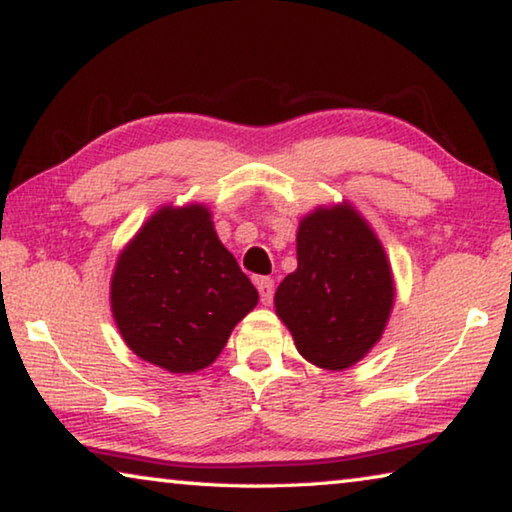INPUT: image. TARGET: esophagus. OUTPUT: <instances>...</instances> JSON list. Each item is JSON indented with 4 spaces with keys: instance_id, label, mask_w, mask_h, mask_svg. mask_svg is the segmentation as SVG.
Returning a JSON list of instances; mask_svg holds the SVG:
<instances>
[{
    "instance_id": "esophagus-1",
    "label": "esophagus",
    "mask_w": 512,
    "mask_h": 512,
    "mask_svg": "<svg viewBox=\"0 0 512 512\" xmlns=\"http://www.w3.org/2000/svg\"><path fill=\"white\" fill-rule=\"evenodd\" d=\"M259 298H262V305H271L273 302V280L271 277H257L255 280Z\"/></svg>"
}]
</instances>
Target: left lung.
<instances>
[{
	"instance_id": "8db88e82",
	"label": "left lung",
	"mask_w": 512,
	"mask_h": 512,
	"mask_svg": "<svg viewBox=\"0 0 512 512\" xmlns=\"http://www.w3.org/2000/svg\"><path fill=\"white\" fill-rule=\"evenodd\" d=\"M298 268L275 291V314L302 359L341 372L375 348L395 305L384 246L350 201L318 205L296 232Z\"/></svg>"
}]
</instances>
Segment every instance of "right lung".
Wrapping results in <instances>:
<instances>
[{"instance_id": "obj_1", "label": "right lung", "mask_w": 512, "mask_h": 512, "mask_svg": "<svg viewBox=\"0 0 512 512\" xmlns=\"http://www.w3.org/2000/svg\"><path fill=\"white\" fill-rule=\"evenodd\" d=\"M257 300L205 203L160 205L121 248L110 277L121 339L173 375L212 366Z\"/></svg>"}]
</instances>
